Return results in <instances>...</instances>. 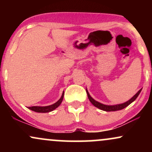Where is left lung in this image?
Masks as SVG:
<instances>
[{"mask_svg":"<svg viewBox=\"0 0 152 152\" xmlns=\"http://www.w3.org/2000/svg\"><path fill=\"white\" fill-rule=\"evenodd\" d=\"M141 91H142V88H141V89L139 90V91H138L137 93L135 95H134L132 99H129V100L128 102L124 103V104H117V105H113V106L104 105V104H101V103H99L98 102H96V101L94 100V99L92 98V97L89 95V94H88V91H87V90H86V93H87V95H88V99H89V101L91 102V104H93L94 106H96V107L99 108V109L103 110V111H118V110H121V109H124L125 107H126V106H128L130 104H132V103L137 98V96L139 95V94H140Z\"/></svg>","mask_w":152,"mask_h":152,"instance_id":"8db88e82","label":"left lung"}]
</instances>
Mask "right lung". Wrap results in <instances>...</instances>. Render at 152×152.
I'll return each instance as SVG.
<instances>
[{"instance_id": "1", "label": "right lung", "mask_w": 152, "mask_h": 152, "mask_svg": "<svg viewBox=\"0 0 152 152\" xmlns=\"http://www.w3.org/2000/svg\"><path fill=\"white\" fill-rule=\"evenodd\" d=\"M64 92H63L61 97L59 99L57 102H56L55 104H52V105L47 106H31V107H28L29 109L32 110V111H36V112L38 113H48L50 112V111H53L55 109H56L58 106H59L61 104L63 99H64Z\"/></svg>"}]
</instances>
